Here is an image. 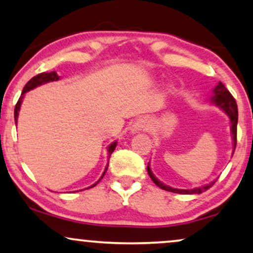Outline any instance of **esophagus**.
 Segmentation results:
<instances>
[{
  "label": "esophagus",
  "mask_w": 253,
  "mask_h": 253,
  "mask_svg": "<svg viewBox=\"0 0 253 253\" xmlns=\"http://www.w3.org/2000/svg\"><path fill=\"white\" fill-rule=\"evenodd\" d=\"M147 126H149V122L145 119H139L136 121L133 126V130L134 131H142V130H146Z\"/></svg>",
  "instance_id": "obj_1"
}]
</instances>
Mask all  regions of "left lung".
Returning <instances> with one entry per match:
<instances>
[{
    "mask_svg": "<svg viewBox=\"0 0 253 253\" xmlns=\"http://www.w3.org/2000/svg\"><path fill=\"white\" fill-rule=\"evenodd\" d=\"M212 91H214V96L211 97V101L215 104H217L218 107H221L222 109L228 114L229 119H230L232 139H234V146L236 149V144H237V122H238L237 103H236V100L231 95L230 91L225 88V86L222 83H218V84L215 87V89ZM147 173H149L150 178L152 179V181L155 182L157 186L160 187V188L165 189V191H167V192L179 193V194H201V193L206 192L207 189L211 188V187L215 183V181H214V182L209 183V185L199 187V188H194V189H176V188H172V187L164 185L163 182H160L159 180L152 174L149 165H147Z\"/></svg>",
    "mask_w": 253,
    "mask_h": 253,
    "instance_id": "left-lung-1",
    "label": "left lung"
}]
</instances>
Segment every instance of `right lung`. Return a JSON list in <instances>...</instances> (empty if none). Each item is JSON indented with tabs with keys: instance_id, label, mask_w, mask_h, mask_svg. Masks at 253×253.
I'll return each instance as SVG.
<instances>
[{
	"instance_id": "add662e5",
	"label": "right lung",
	"mask_w": 253,
	"mask_h": 253,
	"mask_svg": "<svg viewBox=\"0 0 253 253\" xmlns=\"http://www.w3.org/2000/svg\"><path fill=\"white\" fill-rule=\"evenodd\" d=\"M57 80H59L58 74L55 73V72H50V73H41V74L36 75V77H34V78L31 79V80H29V81H28V84H26L25 86H24V88H23L21 97L18 98L17 103H16V107H15V113H14V115H15V121H16V123H17L18 111H19V108H21V103H22L23 95H24V94L26 93V91H29L30 89H34V88H36L37 86H41V84H42L50 83V81H57ZM115 147H116V142H114L113 144H111V145H110L109 147H108V151H109V156L111 155V153L114 152ZM107 169H108V167H106V169H104V172H103L102 176H101V179L103 178V175H104V174H106ZM101 179H100V180H101ZM100 180H98V181H100ZM98 181H97L96 183H94L93 186H90L89 188H91V187H94V186H96L97 183H98ZM87 189H88V188H87Z\"/></svg>"
}]
</instances>
